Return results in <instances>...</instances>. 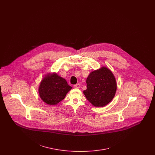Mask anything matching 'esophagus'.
<instances>
[{
    "instance_id": "esophagus-1",
    "label": "esophagus",
    "mask_w": 155,
    "mask_h": 155,
    "mask_svg": "<svg viewBox=\"0 0 155 155\" xmlns=\"http://www.w3.org/2000/svg\"><path fill=\"white\" fill-rule=\"evenodd\" d=\"M74 88H80L81 85L80 84H77L74 85Z\"/></svg>"
}]
</instances>
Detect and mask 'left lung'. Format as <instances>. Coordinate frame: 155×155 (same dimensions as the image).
<instances>
[{
    "instance_id": "8db88e82",
    "label": "left lung",
    "mask_w": 155,
    "mask_h": 155,
    "mask_svg": "<svg viewBox=\"0 0 155 155\" xmlns=\"http://www.w3.org/2000/svg\"><path fill=\"white\" fill-rule=\"evenodd\" d=\"M87 89L84 94L92 105L103 107L115 96L117 84L110 70L106 67L92 71L87 79Z\"/></svg>"
}]
</instances>
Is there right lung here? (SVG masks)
Instances as JSON below:
<instances>
[{"instance_id": "obj_1", "label": "right lung", "mask_w": 155, "mask_h": 155, "mask_svg": "<svg viewBox=\"0 0 155 155\" xmlns=\"http://www.w3.org/2000/svg\"><path fill=\"white\" fill-rule=\"evenodd\" d=\"M72 89L66 80L56 73L48 74L41 82L39 95L41 99L48 104L56 105L64 99L66 94Z\"/></svg>"}]
</instances>
